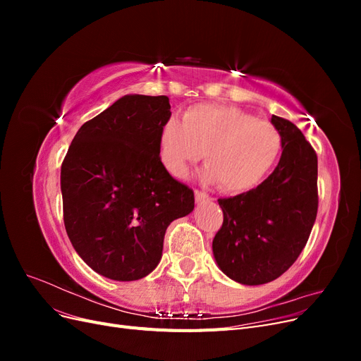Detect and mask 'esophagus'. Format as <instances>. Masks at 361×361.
I'll list each match as a JSON object with an SVG mask.
<instances>
[{
    "label": "esophagus",
    "instance_id": "34e87169",
    "mask_svg": "<svg viewBox=\"0 0 361 361\" xmlns=\"http://www.w3.org/2000/svg\"><path fill=\"white\" fill-rule=\"evenodd\" d=\"M195 202L197 203H203V202H207V200H211V197L209 195H207L206 192H203V191H199V190H195Z\"/></svg>",
    "mask_w": 361,
    "mask_h": 361
}]
</instances>
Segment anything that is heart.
I'll list each match as a JSON object with an SVG mask.
<instances>
[{"instance_id":"1","label":"heart","mask_w":361,"mask_h":361,"mask_svg":"<svg viewBox=\"0 0 361 361\" xmlns=\"http://www.w3.org/2000/svg\"><path fill=\"white\" fill-rule=\"evenodd\" d=\"M283 147L280 130L236 106L197 104L169 118L158 134V157L171 176L183 178L202 157L199 176L224 192L253 190L274 167ZM205 155H202V150Z\"/></svg>"}]
</instances>
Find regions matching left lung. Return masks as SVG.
Instances as JSON below:
<instances>
[{
    "mask_svg": "<svg viewBox=\"0 0 361 361\" xmlns=\"http://www.w3.org/2000/svg\"><path fill=\"white\" fill-rule=\"evenodd\" d=\"M281 157L255 190L220 199L224 221L212 241L218 268L236 283L265 285L288 271L310 236L318 212V158L301 130L272 114Z\"/></svg>",
    "mask_w": 361,
    "mask_h": 361,
    "instance_id": "left-lung-1",
    "label": "left lung"
}]
</instances>
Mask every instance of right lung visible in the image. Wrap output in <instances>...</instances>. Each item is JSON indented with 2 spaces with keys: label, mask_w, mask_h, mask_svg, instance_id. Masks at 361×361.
I'll return each instance as SVG.
<instances>
[{
  "label": "right lung",
  "mask_w": 361,
  "mask_h": 361,
  "mask_svg": "<svg viewBox=\"0 0 361 361\" xmlns=\"http://www.w3.org/2000/svg\"><path fill=\"white\" fill-rule=\"evenodd\" d=\"M170 116L167 96L125 94L78 129L61 164L68 236L106 279L150 274L170 223L194 209L192 190L158 157L159 129Z\"/></svg>",
  "instance_id": "1"
}]
</instances>
